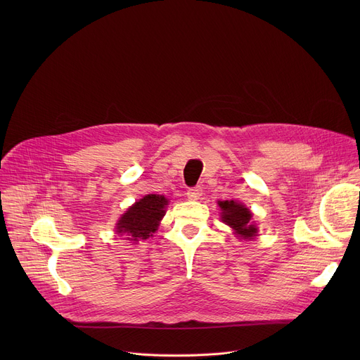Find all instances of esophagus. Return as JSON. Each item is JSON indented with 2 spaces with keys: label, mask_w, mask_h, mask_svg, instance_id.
Listing matches in <instances>:
<instances>
[{
  "label": "esophagus",
  "mask_w": 360,
  "mask_h": 360,
  "mask_svg": "<svg viewBox=\"0 0 360 360\" xmlns=\"http://www.w3.org/2000/svg\"><path fill=\"white\" fill-rule=\"evenodd\" d=\"M202 188L200 186H193V188H189L188 191H186V195H188V198L191 199V200H196V199H199L200 196H202Z\"/></svg>",
  "instance_id": "obj_1"
}]
</instances>
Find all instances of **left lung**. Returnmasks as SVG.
<instances>
[{
    "label": "left lung",
    "mask_w": 360,
    "mask_h": 360,
    "mask_svg": "<svg viewBox=\"0 0 360 360\" xmlns=\"http://www.w3.org/2000/svg\"><path fill=\"white\" fill-rule=\"evenodd\" d=\"M219 207L222 210V221L229 225L240 238L252 239L256 235L255 225L250 224L252 214L243 205L235 200H222L219 202Z\"/></svg>",
    "instance_id": "obj_1"
}]
</instances>
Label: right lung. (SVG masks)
I'll return each mask as SVG.
<instances>
[{
    "mask_svg": "<svg viewBox=\"0 0 360 360\" xmlns=\"http://www.w3.org/2000/svg\"><path fill=\"white\" fill-rule=\"evenodd\" d=\"M168 199L162 195H146L121 217L118 233H127L129 240L148 239L157 231L161 218L165 215Z\"/></svg>",
    "mask_w": 360,
    "mask_h": 360,
    "instance_id": "1",
    "label": "right lung"
}]
</instances>
